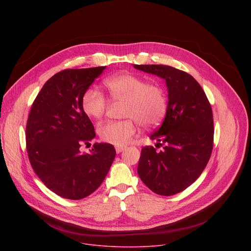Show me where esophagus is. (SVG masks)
Masks as SVG:
<instances>
[{"instance_id": "1", "label": "esophagus", "mask_w": 251, "mask_h": 251, "mask_svg": "<svg viewBox=\"0 0 251 251\" xmlns=\"http://www.w3.org/2000/svg\"><path fill=\"white\" fill-rule=\"evenodd\" d=\"M126 148L125 147H116L115 148V150H116V152L119 154V153H121L122 151H124Z\"/></svg>"}]
</instances>
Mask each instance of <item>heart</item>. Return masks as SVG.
Instances as JSON below:
<instances>
[{"label": "heart", "mask_w": 251, "mask_h": 251, "mask_svg": "<svg viewBox=\"0 0 251 251\" xmlns=\"http://www.w3.org/2000/svg\"><path fill=\"white\" fill-rule=\"evenodd\" d=\"M112 100L124 102L121 121H107L98 126V135L106 143L121 147L136 135L138 123L144 128L158 126L167 113L168 99L165 88L158 82L133 74H119L104 80ZM105 95L95 87L83 93L81 107L91 119H100L107 108Z\"/></svg>", "instance_id": "obj_1"}]
</instances>
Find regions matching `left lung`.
I'll return each mask as SVG.
<instances>
[{
	"mask_svg": "<svg viewBox=\"0 0 251 251\" xmlns=\"http://www.w3.org/2000/svg\"><path fill=\"white\" fill-rule=\"evenodd\" d=\"M166 80L168 108L162 126L151 136L164 148L142 149L138 175L152 192L173 196L190 187L204 170L213 146L211 106L199 82L169 65L134 64Z\"/></svg>",
	"mask_w": 251,
	"mask_h": 251,
	"instance_id": "1",
	"label": "left lung"
}]
</instances>
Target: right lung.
Returning a JSON list of instances; mask_svg holds the SVG:
<instances>
[{
	"instance_id": "add662e5",
	"label": "right lung",
	"mask_w": 251,
	"mask_h": 251,
	"mask_svg": "<svg viewBox=\"0 0 251 251\" xmlns=\"http://www.w3.org/2000/svg\"><path fill=\"white\" fill-rule=\"evenodd\" d=\"M106 68L64 69L50 77L34 99L25 128L30 165L42 182L68 200H81L98 189L116 151L108 143H96L89 154L94 127L83 112V93Z\"/></svg>"
}]
</instances>
